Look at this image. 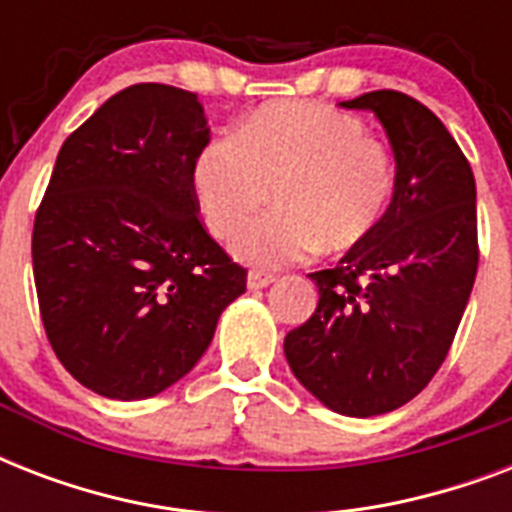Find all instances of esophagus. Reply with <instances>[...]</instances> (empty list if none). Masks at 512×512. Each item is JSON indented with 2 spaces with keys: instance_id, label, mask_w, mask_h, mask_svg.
I'll list each match as a JSON object with an SVG mask.
<instances>
[{
  "instance_id": "obj_1",
  "label": "esophagus",
  "mask_w": 512,
  "mask_h": 512,
  "mask_svg": "<svg viewBox=\"0 0 512 512\" xmlns=\"http://www.w3.org/2000/svg\"><path fill=\"white\" fill-rule=\"evenodd\" d=\"M273 281H276V276H273V273H268V271H249L247 287L249 289H263V287H268V284H273Z\"/></svg>"
}]
</instances>
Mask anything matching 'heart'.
I'll return each instance as SVG.
<instances>
[{"label":"heart","instance_id":"obj_1","mask_svg":"<svg viewBox=\"0 0 512 512\" xmlns=\"http://www.w3.org/2000/svg\"><path fill=\"white\" fill-rule=\"evenodd\" d=\"M204 223L225 239L276 199V212L244 225L233 255L284 265L316 249L345 252L380 225L396 170L385 143L361 119L324 103L287 100L252 111L239 132L207 140L193 162Z\"/></svg>","mask_w":512,"mask_h":512}]
</instances>
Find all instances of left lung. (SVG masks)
Here are the masks:
<instances>
[{
    "label": "left lung",
    "mask_w": 512,
    "mask_h": 512,
    "mask_svg": "<svg viewBox=\"0 0 512 512\" xmlns=\"http://www.w3.org/2000/svg\"><path fill=\"white\" fill-rule=\"evenodd\" d=\"M342 108L372 111L388 132L393 199L369 239L311 273L319 305L284 353L332 412L374 417L412 401L452 348L478 271L476 180L420 100L374 90Z\"/></svg>",
    "instance_id": "obj_1"
}]
</instances>
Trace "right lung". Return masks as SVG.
<instances>
[{
  "instance_id": "1",
  "label": "right lung",
  "mask_w": 512,
  "mask_h": 512,
  "mask_svg": "<svg viewBox=\"0 0 512 512\" xmlns=\"http://www.w3.org/2000/svg\"><path fill=\"white\" fill-rule=\"evenodd\" d=\"M207 140L196 92L148 82L60 148L31 236L36 297L60 364L100 396L175 385L247 289L199 217L191 175Z\"/></svg>"
}]
</instances>
